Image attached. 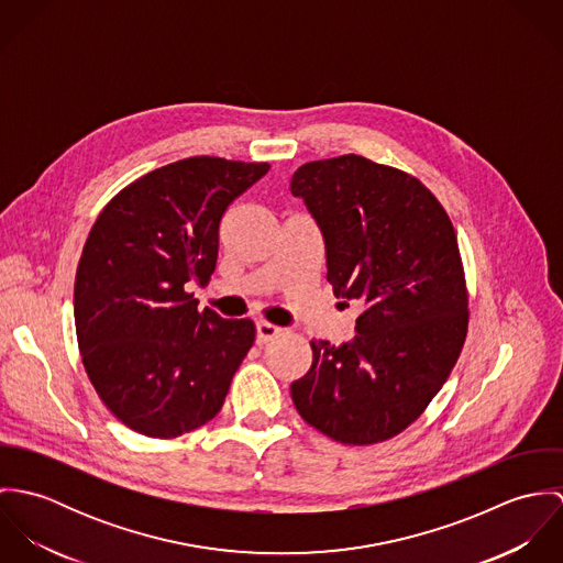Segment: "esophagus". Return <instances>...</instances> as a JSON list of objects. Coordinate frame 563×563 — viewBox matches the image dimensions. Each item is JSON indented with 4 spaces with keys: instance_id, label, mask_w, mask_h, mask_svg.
Listing matches in <instances>:
<instances>
[{
    "instance_id": "34e87169",
    "label": "esophagus",
    "mask_w": 563,
    "mask_h": 563,
    "mask_svg": "<svg viewBox=\"0 0 563 563\" xmlns=\"http://www.w3.org/2000/svg\"><path fill=\"white\" fill-rule=\"evenodd\" d=\"M279 333H282V329L277 324H271V322L266 321H260L255 324V340H257V344H264V342L273 340Z\"/></svg>"
}]
</instances>
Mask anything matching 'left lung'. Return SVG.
Segmentation results:
<instances>
[{
  "label": "left lung",
  "mask_w": 563,
  "mask_h": 563,
  "mask_svg": "<svg viewBox=\"0 0 563 563\" xmlns=\"http://www.w3.org/2000/svg\"><path fill=\"white\" fill-rule=\"evenodd\" d=\"M290 190L321 230L333 295L364 308L351 342H310L292 401L335 442H384L440 393L466 340L453 223L416 177L355 154L299 166Z\"/></svg>",
  "instance_id": "left-lung-1"
}]
</instances>
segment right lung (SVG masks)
Here are the masks:
<instances>
[{
	"instance_id": "obj_1",
	"label": "right lung",
	"mask_w": 563,
	"mask_h": 563,
	"mask_svg": "<svg viewBox=\"0 0 563 563\" xmlns=\"http://www.w3.org/2000/svg\"><path fill=\"white\" fill-rule=\"evenodd\" d=\"M266 162L195 156L125 186L81 251L74 314L81 362L99 399L130 429L177 438L212 420L255 340L186 292L219 257L228 206Z\"/></svg>"
}]
</instances>
